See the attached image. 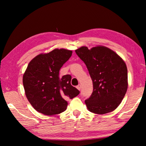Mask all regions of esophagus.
I'll list each match as a JSON object with an SVG mask.
<instances>
[{"mask_svg":"<svg viewBox=\"0 0 146 146\" xmlns=\"http://www.w3.org/2000/svg\"><path fill=\"white\" fill-rule=\"evenodd\" d=\"M76 88H77L79 91L81 90V85L78 84L77 86H76Z\"/></svg>","mask_w":146,"mask_h":146,"instance_id":"1","label":"esophagus"}]
</instances>
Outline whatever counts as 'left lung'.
<instances>
[{
  "instance_id": "obj_1",
  "label": "left lung",
  "mask_w": 146,
  "mask_h": 146,
  "mask_svg": "<svg viewBox=\"0 0 146 146\" xmlns=\"http://www.w3.org/2000/svg\"><path fill=\"white\" fill-rule=\"evenodd\" d=\"M75 52L85 63L93 82V93L85 100L88 110L100 115L114 111L127 90L124 61L115 51L102 46L90 49L82 46Z\"/></svg>"
}]
</instances>
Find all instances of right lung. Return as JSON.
Returning a JSON list of instances; mask_svg holds the SVG:
<instances>
[{
	"instance_id": "1",
	"label": "right lung",
	"mask_w": 146,
	"mask_h": 146,
	"mask_svg": "<svg viewBox=\"0 0 146 146\" xmlns=\"http://www.w3.org/2000/svg\"><path fill=\"white\" fill-rule=\"evenodd\" d=\"M72 53L68 49H55L38 55L29 63L23 75V85L27 98L38 112L49 116L59 114L67 108L66 100L80 93L71 86L70 75L59 76V71Z\"/></svg>"
}]
</instances>
